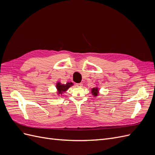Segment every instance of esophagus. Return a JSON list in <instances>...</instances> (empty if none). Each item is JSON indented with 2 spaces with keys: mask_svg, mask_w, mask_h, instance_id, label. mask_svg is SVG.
Instances as JSON below:
<instances>
[{
  "mask_svg": "<svg viewBox=\"0 0 155 155\" xmlns=\"http://www.w3.org/2000/svg\"><path fill=\"white\" fill-rule=\"evenodd\" d=\"M76 86L78 87H83V84L81 83H76Z\"/></svg>",
  "mask_w": 155,
  "mask_h": 155,
  "instance_id": "esophagus-1",
  "label": "esophagus"
}]
</instances>
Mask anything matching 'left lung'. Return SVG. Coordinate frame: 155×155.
I'll return each instance as SVG.
<instances>
[{
	"mask_svg": "<svg viewBox=\"0 0 155 155\" xmlns=\"http://www.w3.org/2000/svg\"><path fill=\"white\" fill-rule=\"evenodd\" d=\"M91 92L92 94V95H94V96H97L98 95V93H99V92H98V88L96 87V88H92Z\"/></svg>",
	"mask_w": 155,
	"mask_h": 155,
	"instance_id": "8db88e82",
	"label": "left lung"
}]
</instances>
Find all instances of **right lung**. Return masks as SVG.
<instances>
[{
    "instance_id": "right-lung-1",
    "label": "right lung",
    "mask_w": 155,
    "mask_h": 155,
    "mask_svg": "<svg viewBox=\"0 0 155 155\" xmlns=\"http://www.w3.org/2000/svg\"><path fill=\"white\" fill-rule=\"evenodd\" d=\"M73 85L72 83H67L66 84H61L60 82H58L57 85H56V88L58 90V94H62L64 92H66L68 89Z\"/></svg>"
}]
</instances>
